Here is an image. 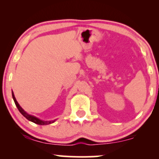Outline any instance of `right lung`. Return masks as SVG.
<instances>
[{"instance_id": "1", "label": "right lung", "mask_w": 159, "mask_h": 159, "mask_svg": "<svg viewBox=\"0 0 159 159\" xmlns=\"http://www.w3.org/2000/svg\"><path fill=\"white\" fill-rule=\"evenodd\" d=\"M12 98H13L14 102H15V104H16V107H17V108L19 109V111H20V113H21V114H22L23 116H25V118H26V119H27L28 120H30V121L33 122V123H36V124H38V125H48V124L54 123V121H55V120H52V121H43V120H39V118L36 117V116L28 114L27 112H25V111L23 110L22 107L20 106L19 104L18 103L17 101H16V98H15V96H14V93H13V92H12Z\"/></svg>"}]
</instances>
